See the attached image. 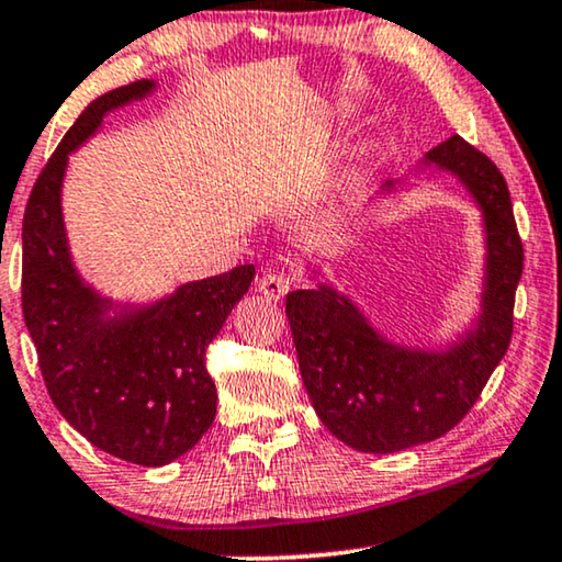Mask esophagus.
<instances>
[{"instance_id": "1", "label": "esophagus", "mask_w": 562, "mask_h": 562, "mask_svg": "<svg viewBox=\"0 0 562 562\" xmlns=\"http://www.w3.org/2000/svg\"><path fill=\"white\" fill-rule=\"evenodd\" d=\"M257 288H259V292H262L267 300H280V297H284L290 292L292 280L284 278V274L267 272V274H262V278H259Z\"/></svg>"}]
</instances>
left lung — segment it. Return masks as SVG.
<instances>
[{
    "label": "left lung",
    "mask_w": 562,
    "mask_h": 562,
    "mask_svg": "<svg viewBox=\"0 0 562 562\" xmlns=\"http://www.w3.org/2000/svg\"><path fill=\"white\" fill-rule=\"evenodd\" d=\"M458 176L484 211L486 290L476 328L448 351L384 341L359 307L334 288L295 290L284 300L300 374L323 425L363 453H394L453 430L509 349L515 292L525 267L507 180L463 137L425 155ZM392 183L386 180L384 188Z\"/></svg>",
    "instance_id": "8db88e82"
}]
</instances>
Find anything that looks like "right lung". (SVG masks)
<instances>
[{"instance_id":"obj_1","label":"right lung","mask_w":562,"mask_h":562,"mask_svg":"<svg viewBox=\"0 0 562 562\" xmlns=\"http://www.w3.org/2000/svg\"><path fill=\"white\" fill-rule=\"evenodd\" d=\"M153 86H120L83 109L37 176L22 218V313L47 394L91 446L137 465L176 461L211 428L216 384L205 349L255 280V265H239L180 284L155 305L106 315L109 300L78 278L60 213L68 155L106 112Z\"/></svg>"}]
</instances>
